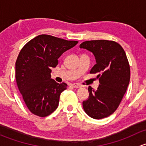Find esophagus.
Listing matches in <instances>:
<instances>
[{"label":"esophagus","instance_id":"esophagus-1","mask_svg":"<svg viewBox=\"0 0 146 146\" xmlns=\"http://www.w3.org/2000/svg\"><path fill=\"white\" fill-rule=\"evenodd\" d=\"M72 86L75 88H81L82 85L79 83H73L72 84Z\"/></svg>","mask_w":146,"mask_h":146}]
</instances>
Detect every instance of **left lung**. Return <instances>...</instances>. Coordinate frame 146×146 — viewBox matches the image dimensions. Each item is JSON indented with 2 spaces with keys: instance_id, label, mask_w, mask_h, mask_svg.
I'll use <instances>...</instances> for the list:
<instances>
[{
  "instance_id": "8db88e82",
  "label": "left lung",
  "mask_w": 146,
  "mask_h": 146,
  "mask_svg": "<svg viewBox=\"0 0 146 146\" xmlns=\"http://www.w3.org/2000/svg\"><path fill=\"white\" fill-rule=\"evenodd\" d=\"M80 48L95 56L96 64L90 73H98L100 82L97 90L89 86V98L82 102V107L92 118H105L118 108L130 81L126 53L119 44L110 40L86 41L80 44Z\"/></svg>"
}]
</instances>
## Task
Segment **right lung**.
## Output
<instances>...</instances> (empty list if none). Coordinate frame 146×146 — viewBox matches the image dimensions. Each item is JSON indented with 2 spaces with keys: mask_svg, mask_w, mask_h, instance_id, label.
Returning <instances> with one entry per match:
<instances>
[{
  "mask_svg": "<svg viewBox=\"0 0 146 146\" xmlns=\"http://www.w3.org/2000/svg\"><path fill=\"white\" fill-rule=\"evenodd\" d=\"M78 42L41 35L28 42L20 51L15 63L16 82L32 114L44 117L57 109L60 95L67 84L51 79V68L58 65L61 54Z\"/></svg>",
  "mask_w": 146,
  "mask_h": 146,
  "instance_id": "1",
  "label": "right lung"
}]
</instances>
